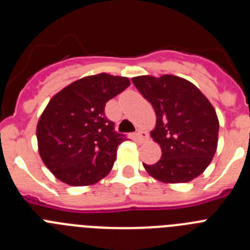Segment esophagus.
Wrapping results in <instances>:
<instances>
[{"label":"esophagus","mask_w":250,"mask_h":250,"mask_svg":"<svg viewBox=\"0 0 250 250\" xmlns=\"http://www.w3.org/2000/svg\"><path fill=\"white\" fill-rule=\"evenodd\" d=\"M135 138L139 143H143V141H145L147 139V134L145 131H143V130H138L135 134Z\"/></svg>","instance_id":"obj_1"}]
</instances>
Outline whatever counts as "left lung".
<instances>
[{
    "mask_svg": "<svg viewBox=\"0 0 250 250\" xmlns=\"http://www.w3.org/2000/svg\"><path fill=\"white\" fill-rule=\"evenodd\" d=\"M131 81L156 114L150 135L163 155L155 164H144L147 173L163 183H188L199 176L218 145L219 121L211 104L182 77L138 76Z\"/></svg>",
    "mask_w": 250,
    "mask_h": 250,
    "instance_id": "left-lung-1",
    "label": "left lung"
}]
</instances>
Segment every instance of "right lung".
Segmentation results:
<instances>
[{
    "mask_svg": "<svg viewBox=\"0 0 250 250\" xmlns=\"http://www.w3.org/2000/svg\"><path fill=\"white\" fill-rule=\"evenodd\" d=\"M129 86L127 77L99 74L75 81L51 99L36 135L41 159L59 180L83 187L109 174L116 149L127 138L115 131L105 105Z\"/></svg>",
    "mask_w": 250,
    "mask_h": 250,
    "instance_id": "right-lung-1",
    "label": "right lung"
}]
</instances>
